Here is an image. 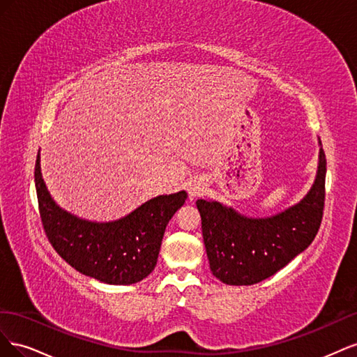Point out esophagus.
Masks as SVG:
<instances>
[{"label":"esophagus","mask_w":357,"mask_h":357,"mask_svg":"<svg viewBox=\"0 0 357 357\" xmlns=\"http://www.w3.org/2000/svg\"><path fill=\"white\" fill-rule=\"evenodd\" d=\"M188 192H189L190 198H197V197H199L201 193L204 192V185H202V181H199V180H193V181H190L189 185H188Z\"/></svg>","instance_id":"esophagus-1"}]
</instances>
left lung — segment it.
<instances>
[{
	"label": "left lung",
	"instance_id": "1",
	"mask_svg": "<svg viewBox=\"0 0 357 357\" xmlns=\"http://www.w3.org/2000/svg\"><path fill=\"white\" fill-rule=\"evenodd\" d=\"M326 156L308 195L266 219H248L220 202L198 199L202 236L211 273L231 286L256 284L274 275L312 243L325 208Z\"/></svg>",
	"mask_w": 357,
	"mask_h": 357
}]
</instances>
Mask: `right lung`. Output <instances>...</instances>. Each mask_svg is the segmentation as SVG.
<instances>
[{
    "label": "right lung",
    "mask_w": 357,
    "mask_h": 357,
    "mask_svg": "<svg viewBox=\"0 0 357 357\" xmlns=\"http://www.w3.org/2000/svg\"><path fill=\"white\" fill-rule=\"evenodd\" d=\"M40 219L58 255L79 273L107 284H132L153 271L169 219L185 204V190L147 201L126 218L109 223L88 222L61 210L41 177L36 160Z\"/></svg>",
    "instance_id": "right-lung-1"
}]
</instances>
